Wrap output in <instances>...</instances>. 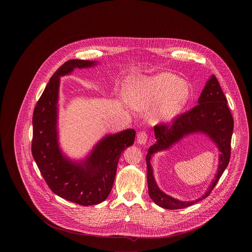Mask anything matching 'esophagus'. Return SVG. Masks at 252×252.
<instances>
[{
  "mask_svg": "<svg viewBox=\"0 0 252 252\" xmlns=\"http://www.w3.org/2000/svg\"><path fill=\"white\" fill-rule=\"evenodd\" d=\"M146 142H147V133L145 131L139 132L137 136V143L140 144H145Z\"/></svg>",
  "mask_w": 252,
  "mask_h": 252,
  "instance_id": "obj_1",
  "label": "esophagus"
}]
</instances>
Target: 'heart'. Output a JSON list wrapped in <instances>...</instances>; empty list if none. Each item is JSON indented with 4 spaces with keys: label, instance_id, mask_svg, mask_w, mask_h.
<instances>
[{
    "label": "heart",
    "instance_id": "heart-1",
    "mask_svg": "<svg viewBox=\"0 0 252 252\" xmlns=\"http://www.w3.org/2000/svg\"><path fill=\"white\" fill-rule=\"evenodd\" d=\"M190 95L186 82L169 72H162L132 84L126 92V99L138 111L152 110L156 122L174 119L185 106Z\"/></svg>",
    "mask_w": 252,
    "mask_h": 252
}]
</instances>
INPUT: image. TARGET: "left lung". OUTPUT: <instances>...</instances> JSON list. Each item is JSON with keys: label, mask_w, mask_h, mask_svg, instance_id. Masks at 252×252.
<instances>
[{"label": "left lung", "mask_w": 252, "mask_h": 252, "mask_svg": "<svg viewBox=\"0 0 252 252\" xmlns=\"http://www.w3.org/2000/svg\"><path fill=\"white\" fill-rule=\"evenodd\" d=\"M197 102L198 105L177 116L171 124H159L154 127L156 144L149 147L145 157L148 192L151 199L164 209H183L206 198L214 190L216 183L228 166L233 131V118L227 105V98L215 74L207 81ZM196 131L208 134L221 152L219 169L215 179L201 198L192 202H181L159 190L153 176L150 159L152 155L157 152L167 150L183 136Z\"/></svg>", "instance_id": "1"}]
</instances>
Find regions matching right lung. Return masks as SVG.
<instances>
[{"instance_id": "add662e5", "label": "right lung", "mask_w": 252, "mask_h": 252, "mask_svg": "<svg viewBox=\"0 0 252 252\" xmlns=\"http://www.w3.org/2000/svg\"><path fill=\"white\" fill-rule=\"evenodd\" d=\"M96 61L71 60L50 78L33 113L32 155L49 188L60 197L82 206L103 202L110 193L122 152L134 144L129 128L107 135L87 158L75 162L64 156L58 137V102L60 76L75 69L95 66Z\"/></svg>"}]
</instances>
